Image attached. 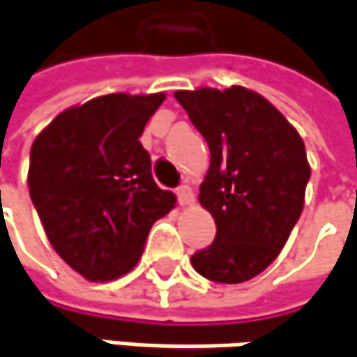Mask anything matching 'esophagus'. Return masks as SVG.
<instances>
[{
    "mask_svg": "<svg viewBox=\"0 0 357 357\" xmlns=\"http://www.w3.org/2000/svg\"><path fill=\"white\" fill-rule=\"evenodd\" d=\"M176 199H178V205H190L192 201H195V195H192V190L188 185H181V187L176 188Z\"/></svg>",
    "mask_w": 357,
    "mask_h": 357,
    "instance_id": "34e87169",
    "label": "esophagus"
}]
</instances>
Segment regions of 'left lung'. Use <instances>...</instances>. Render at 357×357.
<instances>
[{"label": "left lung", "mask_w": 357, "mask_h": 357, "mask_svg": "<svg viewBox=\"0 0 357 357\" xmlns=\"http://www.w3.org/2000/svg\"><path fill=\"white\" fill-rule=\"evenodd\" d=\"M174 98L211 151L199 203L217 235L190 263L217 283L249 281L275 261L303 211L305 144L271 102L243 86L178 90Z\"/></svg>", "instance_id": "left-lung-1"}]
</instances>
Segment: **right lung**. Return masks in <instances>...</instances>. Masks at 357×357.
Segmentation results:
<instances>
[{
	"instance_id": "obj_1",
	"label": "right lung",
	"mask_w": 357,
	"mask_h": 357,
	"mask_svg": "<svg viewBox=\"0 0 357 357\" xmlns=\"http://www.w3.org/2000/svg\"><path fill=\"white\" fill-rule=\"evenodd\" d=\"M162 102V92L100 96L63 110L31 144V203L56 253L88 281L128 273L176 203L138 140Z\"/></svg>"
}]
</instances>
